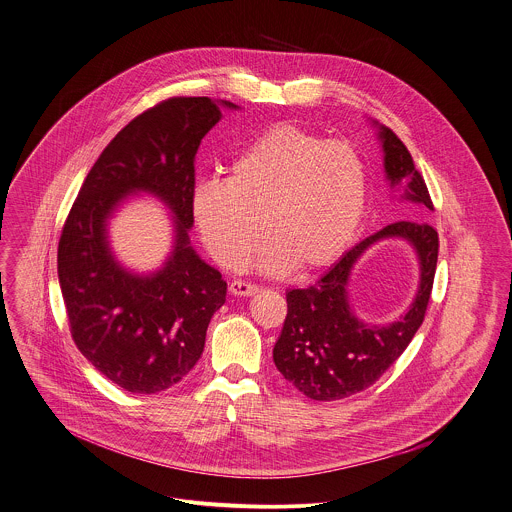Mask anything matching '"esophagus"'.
Wrapping results in <instances>:
<instances>
[{
  "label": "esophagus",
  "mask_w": 512,
  "mask_h": 512,
  "mask_svg": "<svg viewBox=\"0 0 512 512\" xmlns=\"http://www.w3.org/2000/svg\"><path fill=\"white\" fill-rule=\"evenodd\" d=\"M259 286L253 283H245V281H233L229 284V292L235 296H253L257 294Z\"/></svg>",
  "instance_id": "34e87169"
}]
</instances>
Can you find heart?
I'll return each mask as SVG.
<instances>
[{"label": "heart", "instance_id": "heart-1", "mask_svg": "<svg viewBox=\"0 0 512 512\" xmlns=\"http://www.w3.org/2000/svg\"><path fill=\"white\" fill-rule=\"evenodd\" d=\"M367 192V167L353 145L277 123L233 157L226 180L198 182L190 208L204 245L224 267H241L263 229L259 269L281 273L292 265L312 273L353 243Z\"/></svg>", "mask_w": 512, "mask_h": 512}]
</instances>
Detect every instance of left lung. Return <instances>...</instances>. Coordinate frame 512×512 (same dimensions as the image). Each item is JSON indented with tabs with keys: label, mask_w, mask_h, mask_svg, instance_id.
Masks as SVG:
<instances>
[{
	"label": "left lung",
	"mask_w": 512,
	"mask_h": 512,
	"mask_svg": "<svg viewBox=\"0 0 512 512\" xmlns=\"http://www.w3.org/2000/svg\"><path fill=\"white\" fill-rule=\"evenodd\" d=\"M391 188L420 210H434L426 182L397 135L375 121ZM383 238H404L421 263L419 292L404 317L391 325H365L348 306L346 283L352 265ZM438 263V231L424 222H395L351 247L308 288L286 292V320L273 359L284 379L314 400H338L371 387L408 347L428 308Z\"/></svg>",
	"instance_id": "8db88e82"
}]
</instances>
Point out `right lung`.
<instances>
[{"mask_svg":"<svg viewBox=\"0 0 512 512\" xmlns=\"http://www.w3.org/2000/svg\"><path fill=\"white\" fill-rule=\"evenodd\" d=\"M231 102L171 98L131 119L88 172L58 241V283L80 353L117 387L153 395L176 385L204 351L226 302L222 273L190 245L194 157ZM133 191L161 197L175 214V245L155 274L121 268L107 220Z\"/></svg>","mask_w":512,"mask_h":512,"instance_id":"right-lung-1","label":"right lung"}]
</instances>
